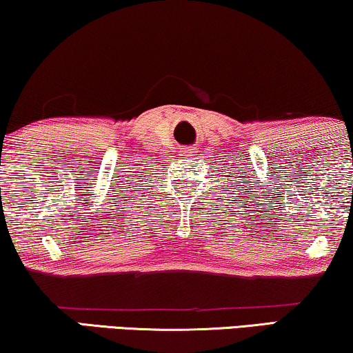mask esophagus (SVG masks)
Listing matches in <instances>:
<instances>
[{
  "instance_id": "1",
  "label": "esophagus",
  "mask_w": 353,
  "mask_h": 353,
  "mask_svg": "<svg viewBox=\"0 0 353 353\" xmlns=\"http://www.w3.org/2000/svg\"><path fill=\"white\" fill-rule=\"evenodd\" d=\"M192 153H194V150H192V148H184V154H182V156H194Z\"/></svg>"
}]
</instances>
